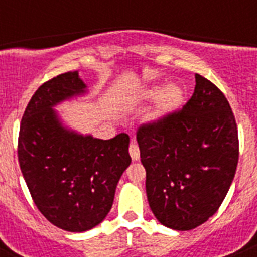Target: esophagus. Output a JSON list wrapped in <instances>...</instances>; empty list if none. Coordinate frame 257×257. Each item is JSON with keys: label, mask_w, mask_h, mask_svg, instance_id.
Listing matches in <instances>:
<instances>
[{"label": "esophagus", "mask_w": 257, "mask_h": 257, "mask_svg": "<svg viewBox=\"0 0 257 257\" xmlns=\"http://www.w3.org/2000/svg\"><path fill=\"white\" fill-rule=\"evenodd\" d=\"M129 155H131L133 161L140 160V149H139V145L136 144L135 140H132V143L129 145Z\"/></svg>", "instance_id": "esophagus-1"}]
</instances>
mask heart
Segmentation results:
<instances>
[{
	"instance_id": "1",
	"label": "heart",
	"mask_w": 257,
	"mask_h": 257,
	"mask_svg": "<svg viewBox=\"0 0 257 257\" xmlns=\"http://www.w3.org/2000/svg\"><path fill=\"white\" fill-rule=\"evenodd\" d=\"M163 92H164V89L161 88V86H153V88L147 90L145 97L149 98V100H156V98H159L163 94ZM183 98L184 96L181 89L177 88V86L168 88L165 90L163 98H161V102L159 105V108H157L156 113H155V116H164V114H168V113L176 110L181 105V102H183Z\"/></svg>"
}]
</instances>
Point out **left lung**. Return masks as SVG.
<instances>
[{"label": "left lung", "mask_w": 257, "mask_h": 257, "mask_svg": "<svg viewBox=\"0 0 257 257\" xmlns=\"http://www.w3.org/2000/svg\"><path fill=\"white\" fill-rule=\"evenodd\" d=\"M183 108L143 122L136 132L153 215L165 227L189 231L215 215L239 161L231 105L217 86L196 73Z\"/></svg>", "instance_id": "obj_1"}]
</instances>
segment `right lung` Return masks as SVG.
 <instances>
[{
    "instance_id": "add662e5",
    "label": "right lung",
    "mask_w": 257,
    "mask_h": 257,
    "mask_svg": "<svg viewBox=\"0 0 257 257\" xmlns=\"http://www.w3.org/2000/svg\"><path fill=\"white\" fill-rule=\"evenodd\" d=\"M84 88L77 72L44 82L30 98L18 133V163L36 207L69 232L88 231L105 219L132 161L126 133L100 140L60 125L52 106Z\"/></svg>"
}]
</instances>
